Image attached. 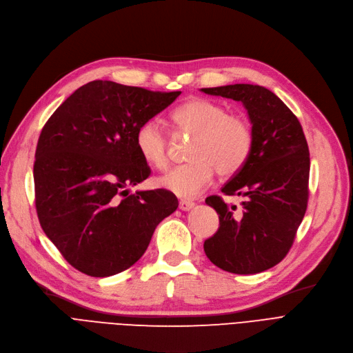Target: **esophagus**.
I'll list each match as a JSON object with an SVG mask.
<instances>
[{
    "label": "esophagus",
    "instance_id": "esophagus-1",
    "mask_svg": "<svg viewBox=\"0 0 353 353\" xmlns=\"http://www.w3.org/2000/svg\"><path fill=\"white\" fill-rule=\"evenodd\" d=\"M194 205H195V204H194L192 201H187V200H181V201H179V208H181L182 211H188V210H191Z\"/></svg>",
    "mask_w": 353,
    "mask_h": 353
}]
</instances>
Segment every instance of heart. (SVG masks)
Wrapping results in <instances>:
<instances>
[{"instance_id":"1","label":"heart","mask_w":353,"mask_h":353,"mask_svg":"<svg viewBox=\"0 0 353 353\" xmlns=\"http://www.w3.org/2000/svg\"><path fill=\"white\" fill-rule=\"evenodd\" d=\"M175 128L194 136L188 158L191 162L172 168L158 179V185L181 199H192L210 187L216 171L220 176L236 175L246 165L253 134L250 124L241 116L229 114L223 104L196 98L172 112ZM168 134L158 119L139 125L136 149L146 163L157 169L168 165Z\"/></svg>"}]
</instances>
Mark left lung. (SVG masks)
<instances>
[{
	"label": "left lung",
	"mask_w": 353,
	"mask_h": 353,
	"mask_svg": "<svg viewBox=\"0 0 353 353\" xmlns=\"http://www.w3.org/2000/svg\"><path fill=\"white\" fill-rule=\"evenodd\" d=\"M203 92L241 101L252 123L253 148L246 165L221 188L242 195V211L219 195L207 196L220 220L204 242L207 258L232 274H259L291 249L308 201L310 152L299 119L270 90L234 83Z\"/></svg>",
	"instance_id": "obj_1"
}]
</instances>
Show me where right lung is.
Returning <instances> with one entry per match:
<instances>
[{"mask_svg": "<svg viewBox=\"0 0 353 353\" xmlns=\"http://www.w3.org/2000/svg\"><path fill=\"white\" fill-rule=\"evenodd\" d=\"M181 91L159 92L92 81L41 129L33 168L41 229L75 270L110 276L136 263L157 225L178 208L166 190L137 191L150 175L134 136Z\"/></svg>", "mask_w": 353, "mask_h": 353, "instance_id": "obj_1", "label": "right lung"}]
</instances>
